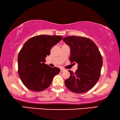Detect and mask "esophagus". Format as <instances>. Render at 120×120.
Returning a JSON list of instances; mask_svg holds the SVG:
<instances>
[{"mask_svg":"<svg viewBox=\"0 0 120 120\" xmlns=\"http://www.w3.org/2000/svg\"><path fill=\"white\" fill-rule=\"evenodd\" d=\"M65 70V69H64V68H60V72H63Z\"/></svg>","mask_w":120,"mask_h":120,"instance_id":"34e87169","label":"esophagus"}]
</instances>
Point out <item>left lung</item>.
<instances>
[{
	"instance_id": "left-lung-1",
	"label": "left lung",
	"mask_w": 120,
	"mask_h": 120,
	"mask_svg": "<svg viewBox=\"0 0 120 120\" xmlns=\"http://www.w3.org/2000/svg\"><path fill=\"white\" fill-rule=\"evenodd\" d=\"M63 40L70 48V62L78 65L75 73L69 71L70 76L65 84L73 93H86L95 86L101 76L103 65L101 52L95 43L86 37L68 36Z\"/></svg>"
}]
</instances>
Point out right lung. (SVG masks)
Returning a JSON list of instances; mask_svg holds the SVG:
<instances>
[{
    "instance_id": "1",
    "label": "right lung",
    "mask_w": 120,
    "mask_h": 120,
    "mask_svg": "<svg viewBox=\"0 0 120 120\" xmlns=\"http://www.w3.org/2000/svg\"><path fill=\"white\" fill-rule=\"evenodd\" d=\"M60 36L39 35L29 39L19 53L18 73L24 85L29 89L41 91L49 87L53 78L60 69L45 63L51 48L60 41Z\"/></svg>"
}]
</instances>
